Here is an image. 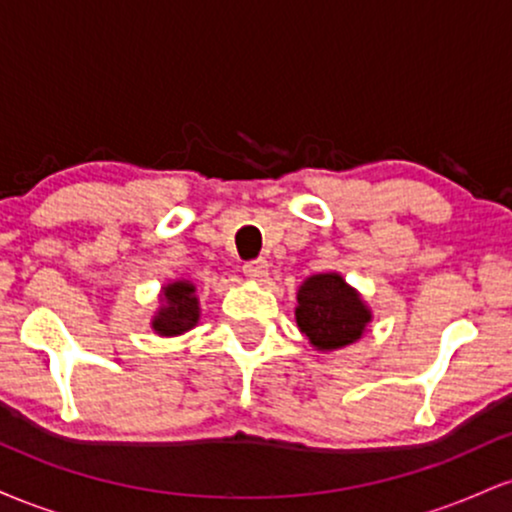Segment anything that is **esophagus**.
Instances as JSON below:
<instances>
[{
    "label": "esophagus",
    "instance_id": "obj_1",
    "mask_svg": "<svg viewBox=\"0 0 512 512\" xmlns=\"http://www.w3.org/2000/svg\"><path fill=\"white\" fill-rule=\"evenodd\" d=\"M243 272L248 279L252 281H264L269 276V262L267 260H252V262H245Z\"/></svg>",
    "mask_w": 512,
    "mask_h": 512
}]
</instances>
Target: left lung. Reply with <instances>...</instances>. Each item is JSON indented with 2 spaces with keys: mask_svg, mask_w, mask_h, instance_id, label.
I'll return each instance as SVG.
<instances>
[{
  "mask_svg": "<svg viewBox=\"0 0 512 512\" xmlns=\"http://www.w3.org/2000/svg\"><path fill=\"white\" fill-rule=\"evenodd\" d=\"M296 325L315 351L346 349L368 332L373 310L339 272L308 276L296 293Z\"/></svg>",
  "mask_w": 512,
  "mask_h": 512,
  "instance_id": "left-lung-1",
  "label": "left lung"
}]
</instances>
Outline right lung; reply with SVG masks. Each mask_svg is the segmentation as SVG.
<instances>
[{
	"label": "right lung",
	"mask_w": 512,
	"mask_h": 512,
	"mask_svg": "<svg viewBox=\"0 0 512 512\" xmlns=\"http://www.w3.org/2000/svg\"><path fill=\"white\" fill-rule=\"evenodd\" d=\"M158 308L151 317V330L158 337H178L190 332L199 322V298L197 286L187 279H175L161 286Z\"/></svg>",
	"instance_id": "right-lung-1"
}]
</instances>
